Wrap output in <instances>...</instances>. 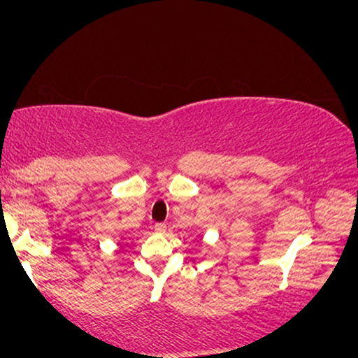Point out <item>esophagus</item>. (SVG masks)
Wrapping results in <instances>:
<instances>
[{
  "mask_svg": "<svg viewBox=\"0 0 358 358\" xmlns=\"http://www.w3.org/2000/svg\"><path fill=\"white\" fill-rule=\"evenodd\" d=\"M153 229H155V233L164 234L166 233V224L164 223H156L155 227H153Z\"/></svg>",
  "mask_w": 358,
  "mask_h": 358,
  "instance_id": "obj_1",
  "label": "esophagus"
}]
</instances>
